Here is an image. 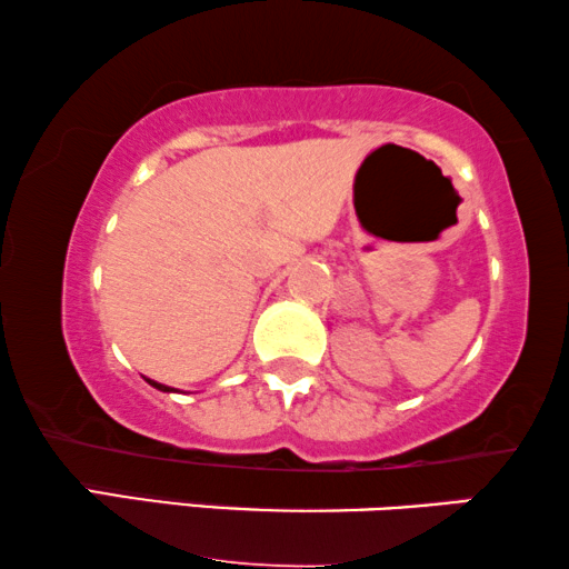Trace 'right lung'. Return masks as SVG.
<instances>
[{
	"instance_id": "add662e5",
	"label": "right lung",
	"mask_w": 569,
	"mask_h": 569,
	"mask_svg": "<svg viewBox=\"0 0 569 569\" xmlns=\"http://www.w3.org/2000/svg\"><path fill=\"white\" fill-rule=\"evenodd\" d=\"M147 383H150V386H154V388H158V391H173V388H170V386H162V383H154V380H147Z\"/></svg>"
}]
</instances>
